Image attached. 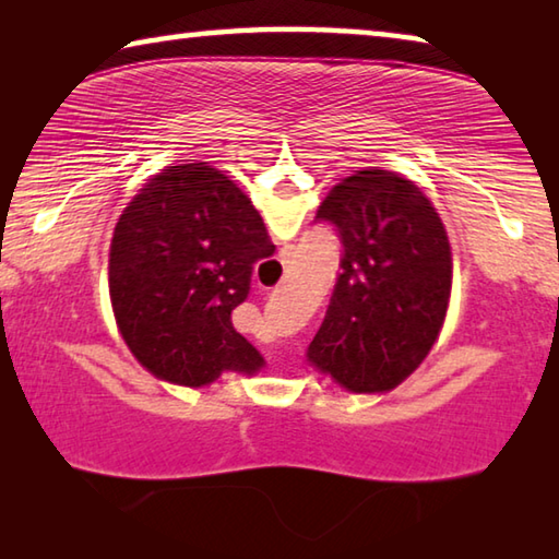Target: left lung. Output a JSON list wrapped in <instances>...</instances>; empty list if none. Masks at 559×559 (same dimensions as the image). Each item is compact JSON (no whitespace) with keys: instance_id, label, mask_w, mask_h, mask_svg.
<instances>
[{"instance_id":"1","label":"left lung","mask_w":559,"mask_h":559,"mask_svg":"<svg viewBox=\"0 0 559 559\" xmlns=\"http://www.w3.org/2000/svg\"><path fill=\"white\" fill-rule=\"evenodd\" d=\"M343 253L308 359L349 392H386L437 340L451 296V246L431 202L409 179L359 169L320 204Z\"/></svg>"}]
</instances>
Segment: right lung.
<instances>
[{
  "label": "right lung",
  "instance_id": "add662e5",
  "mask_svg": "<svg viewBox=\"0 0 559 559\" xmlns=\"http://www.w3.org/2000/svg\"><path fill=\"white\" fill-rule=\"evenodd\" d=\"M249 197L206 163L163 169L118 219L110 300L140 362L163 380L202 386L224 370L257 372L263 357L231 323L253 263L273 257Z\"/></svg>",
  "mask_w": 559,
  "mask_h": 559
}]
</instances>
